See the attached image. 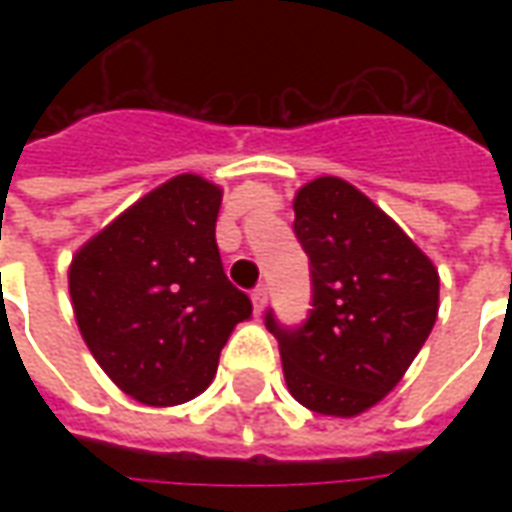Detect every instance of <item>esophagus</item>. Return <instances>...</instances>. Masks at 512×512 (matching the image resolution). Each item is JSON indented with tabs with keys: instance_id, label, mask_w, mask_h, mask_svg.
Wrapping results in <instances>:
<instances>
[{
	"instance_id": "1",
	"label": "esophagus",
	"mask_w": 512,
	"mask_h": 512,
	"mask_svg": "<svg viewBox=\"0 0 512 512\" xmlns=\"http://www.w3.org/2000/svg\"><path fill=\"white\" fill-rule=\"evenodd\" d=\"M252 304H255L257 315L266 310V304H268V288H266V285H260V288L252 290Z\"/></svg>"
}]
</instances>
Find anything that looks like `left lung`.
<instances>
[{
    "label": "left lung",
    "instance_id": "1",
    "mask_svg": "<svg viewBox=\"0 0 512 512\" xmlns=\"http://www.w3.org/2000/svg\"><path fill=\"white\" fill-rule=\"evenodd\" d=\"M296 238L310 257L312 310L279 326L290 395L323 417H356L406 376L439 315V271L395 219L348 180L323 175L293 200Z\"/></svg>",
    "mask_w": 512,
    "mask_h": 512
}]
</instances>
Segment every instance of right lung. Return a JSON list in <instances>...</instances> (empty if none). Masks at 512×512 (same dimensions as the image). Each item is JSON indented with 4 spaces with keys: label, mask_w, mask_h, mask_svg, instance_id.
<instances>
[{
    "label": "right lung",
    "mask_w": 512,
    "mask_h": 512,
    "mask_svg": "<svg viewBox=\"0 0 512 512\" xmlns=\"http://www.w3.org/2000/svg\"><path fill=\"white\" fill-rule=\"evenodd\" d=\"M222 189L175 175L73 255V315L84 343L126 395L180 406L208 389L252 301L227 279L216 246Z\"/></svg>",
    "instance_id": "1"
}]
</instances>
